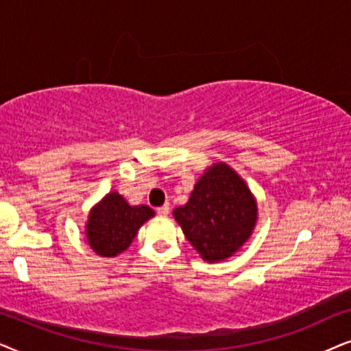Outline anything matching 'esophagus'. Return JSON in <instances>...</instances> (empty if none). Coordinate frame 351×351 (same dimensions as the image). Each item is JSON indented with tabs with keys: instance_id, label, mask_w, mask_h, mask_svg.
Returning a JSON list of instances; mask_svg holds the SVG:
<instances>
[{
	"instance_id": "1",
	"label": "esophagus",
	"mask_w": 351,
	"mask_h": 351,
	"mask_svg": "<svg viewBox=\"0 0 351 351\" xmlns=\"http://www.w3.org/2000/svg\"><path fill=\"white\" fill-rule=\"evenodd\" d=\"M156 212H157V215H160V217H167V215L170 213V205L165 204V205H162V207H157Z\"/></svg>"
}]
</instances>
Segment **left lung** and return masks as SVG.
I'll return each mask as SVG.
<instances>
[{
  "instance_id": "left-lung-1",
  "label": "left lung",
  "mask_w": 351,
  "mask_h": 351,
  "mask_svg": "<svg viewBox=\"0 0 351 351\" xmlns=\"http://www.w3.org/2000/svg\"><path fill=\"white\" fill-rule=\"evenodd\" d=\"M188 239L205 261H221L241 249L256 223V200L230 165L207 168L188 204L173 210Z\"/></svg>"
}]
</instances>
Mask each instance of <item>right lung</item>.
<instances>
[{
	"mask_svg": "<svg viewBox=\"0 0 351 351\" xmlns=\"http://www.w3.org/2000/svg\"><path fill=\"white\" fill-rule=\"evenodd\" d=\"M152 217L154 210L147 205L132 207L119 193H109L88 217V244L97 255L117 256L132 245L139 228Z\"/></svg>",
	"mask_w": 351,
	"mask_h": 351,
	"instance_id": "add662e5",
	"label": "right lung"
}]
</instances>
